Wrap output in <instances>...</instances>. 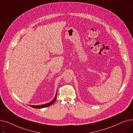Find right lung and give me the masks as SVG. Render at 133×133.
Instances as JSON below:
<instances>
[{"label":"right lung","instance_id":"add662e5","mask_svg":"<svg viewBox=\"0 0 133 133\" xmlns=\"http://www.w3.org/2000/svg\"><path fill=\"white\" fill-rule=\"evenodd\" d=\"M56 95H57V93L56 94V95L54 97V98L53 99V101H51V102H50L49 103H46L45 104H43V105H30V107L34 108H35V109H41V108H43L45 107H49L50 105H51V104H53L55 102L56 99Z\"/></svg>","mask_w":133,"mask_h":133}]
</instances>
